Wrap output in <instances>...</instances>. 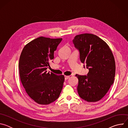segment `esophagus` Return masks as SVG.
I'll return each instance as SVG.
<instances>
[{"instance_id": "34e87169", "label": "esophagus", "mask_w": 128, "mask_h": 128, "mask_svg": "<svg viewBox=\"0 0 128 128\" xmlns=\"http://www.w3.org/2000/svg\"><path fill=\"white\" fill-rule=\"evenodd\" d=\"M69 78H70V76H65V80H68Z\"/></svg>"}]
</instances>
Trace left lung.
<instances>
[{"instance_id": "8db88e82", "label": "left lung", "mask_w": 128, "mask_h": 128, "mask_svg": "<svg viewBox=\"0 0 128 128\" xmlns=\"http://www.w3.org/2000/svg\"><path fill=\"white\" fill-rule=\"evenodd\" d=\"M79 50L80 60L86 63L87 76L76 74L80 97L89 102L100 100L113 84L116 72L114 58L108 45L96 35L81 34L73 40Z\"/></svg>"}]
</instances>
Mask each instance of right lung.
<instances>
[{"label": "right lung", "instance_id": "add662e5", "mask_svg": "<svg viewBox=\"0 0 128 128\" xmlns=\"http://www.w3.org/2000/svg\"><path fill=\"white\" fill-rule=\"evenodd\" d=\"M62 40L40 36L28 43L21 54L19 62L21 82L28 95L39 104L54 102L62 91L64 76L50 74L46 70Z\"/></svg>", "mask_w": 128, "mask_h": 128}]
</instances>
